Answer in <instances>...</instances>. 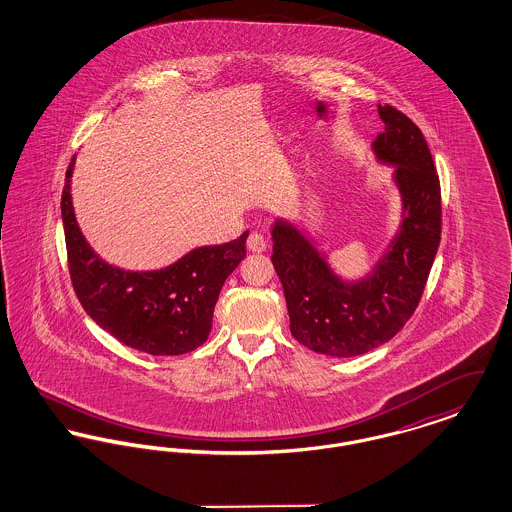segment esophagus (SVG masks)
<instances>
[{
    "label": "esophagus",
    "mask_w": 512,
    "mask_h": 512,
    "mask_svg": "<svg viewBox=\"0 0 512 512\" xmlns=\"http://www.w3.org/2000/svg\"><path fill=\"white\" fill-rule=\"evenodd\" d=\"M247 249L253 253H263L267 249V238L259 232H251L247 238Z\"/></svg>",
    "instance_id": "34e87169"
}]
</instances>
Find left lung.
I'll return each mask as SVG.
<instances>
[{"instance_id":"obj_1","label":"left lung","mask_w":512,"mask_h":512,"mask_svg":"<svg viewBox=\"0 0 512 512\" xmlns=\"http://www.w3.org/2000/svg\"><path fill=\"white\" fill-rule=\"evenodd\" d=\"M386 130L372 142L393 167L401 222L372 270L343 280L315 240L290 220L272 224V265L284 286L295 340L315 353L357 357L390 341L422 297L441 238V192L420 128L391 105H378Z\"/></svg>"}]
</instances>
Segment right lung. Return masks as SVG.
<instances>
[{
    "mask_svg": "<svg viewBox=\"0 0 512 512\" xmlns=\"http://www.w3.org/2000/svg\"><path fill=\"white\" fill-rule=\"evenodd\" d=\"M67 169L61 217L74 292L84 311L124 345L149 355H182L203 345L220 288L245 257L244 232L228 244L195 247L159 270L109 265L86 242L74 217Z\"/></svg>",
    "mask_w": 512,
    "mask_h": 512,
    "instance_id": "add662e5",
    "label": "right lung"
}]
</instances>
